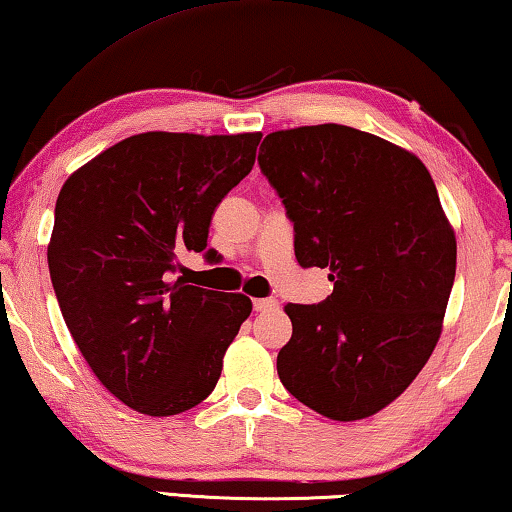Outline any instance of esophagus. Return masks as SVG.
<instances>
[{"mask_svg":"<svg viewBox=\"0 0 512 512\" xmlns=\"http://www.w3.org/2000/svg\"><path fill=\"white\" fill-rule=\"evenodd\" d=\"M253 308H255V312H269V310L278 308V301L276 299H255Z\"/></svg>","mask_w":512,"mask_h":512,"instance_id":"esophagus-1","label":"esophagus"}]
</instances>
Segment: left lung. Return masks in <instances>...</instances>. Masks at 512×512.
<instances>
[{
  "label": "left lung",
  "mask_w": 512,
  "mask_h": 512,
  "mask_svg": "<svg viewBox=\"0 0 512 512\" xmlns=\"http://www.w3.org/2000/svg\"><path fill=\"white\" fill-rule=\"evenodd\" d=\"M259 167L294 223L303 269H329L333 294L287 303L282 386L333 421L391 404L437 347L457 243L437 186L411 151L340 124L276 131Z\"/></svg>",
  "instance_id": "left-lung-1"
}]
</instances>
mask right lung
<instances>
[{
	"label": "right lung",
	"mask_w": 512,
	"mask_h": 512,
	"mask_svg": "<svg viewBox=\"0 0 512 512\" xmlns=\"http://www.w3.org/2000/svg\"><path fill=\"white\" fill-rule=\"evenodd\" d=\"M262 133L126 137L61 186L48 266L61 315L98 381L147 416L216 388L253 303L186 285L183 250L207 248L220 200L253 170Z\"/></svg>",
	"instance_id": "1"
}]
</instances>
